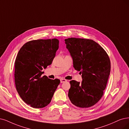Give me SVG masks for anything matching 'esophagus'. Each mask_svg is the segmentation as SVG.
Returning <instances> with one entry per match:
<instances>
[{
  "instance_id": "obj_1",
  "label": "esophagus",
  "mask_w": 129,
  "mask_h": 129,
  "mask_svg": "<svg viewBox=\"0 0 129 129\" xmlns=\"http://www.w3.org/2000/svg\"><path fill=\"white\" fill-rule=\"evenodd\" d=\"M67 81V80L64 79H60V83H64L65 82H66Z\"/></svg>"
}]
</instances>
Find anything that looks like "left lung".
Returning <instances> with one entry per match:
<instances>
[{
  "instance_id": "8db88e82",
  "label": "left lung",
  "mask_w": 129,
  "mask_h": 129,
  "mask_svg": "<svg viewBox=\"0 0 129 129\" xmlns=\"http://www.w3.org/2000/svg\"><path fill=\"white\" fill-rule=\"evenodd\" d=\"M73 59V67L82 74L81 83L72 80L68 96L81 108L93 106L102 97L111 71L107 52L92 40L71 38L65 39Z\"/></svg>"
}]
</instances>
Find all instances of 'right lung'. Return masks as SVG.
<instances>
[{
    "label": "right lung",
    "mask_w": 129,
    "mask_h": 129,
    "mask_svg": "<svg viewBox=\"0 0 129 129\" xmlns=\"http://www.w3.org/2000/svg\"><path fill=\"white\" fill-rule=\"evenodd\" d=\"M59 48L57 39L28 41L19 50L15 61V83L23 101L35 108L48 105L60 83L58 79L42 76L43 69L51 64Z\"/></svg>",
    "instance_id": "obj_1"
}]
</instances>
